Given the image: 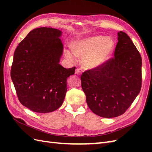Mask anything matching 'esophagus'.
<instances>
[{"label": "esophagus", "mask_w": 152, "mask_h": 152, "mask_svg": "<svg viewBox=\"0 0 152 152\" xmlns=\"http://www.w3.org/2000/svg\"><path fill=\"white\" fill-rule=\"evenodd\" d=\"M82 73V71L80 70V69H76L75 70V74H77V75H80V74H81Z\"/></svg>", "instance_id": "esophagus-1"}]
</instances>
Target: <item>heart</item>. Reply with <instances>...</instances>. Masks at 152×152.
Listing matches in <instances>:
<instances>
[{"label": "heart", "instance_id": "heart-1", "mask_svg": "<svg viewBox=\"0 0 152 152\" xmlns=\"http://www.w3.org/2000/svg\"><path fill=\"white\" fill-rule=\"evenodd\" d=\"M115 48L111 37L93 36L74 42L73 50L66 51V56L74 61L82 57V64L86 69H95L107 61Z\"/></svg>", "mask_w": 152, "mask_h": 152}]
</instances>
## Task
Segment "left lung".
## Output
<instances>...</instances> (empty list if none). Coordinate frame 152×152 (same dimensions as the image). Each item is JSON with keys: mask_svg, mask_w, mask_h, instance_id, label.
I'll return each instance as SVG.
<instances>
[{"mask_svg": "<svg viewBox=\"0 0 152 152\" xmlns=\"http://www.w3.org/2000/svg\"><path fill=\"white\" fill-rule=\"evenodd\" d=\"M114 57L81 76L82 88L91 110L101 117H118L140 91L142 58L130 37L118 33Z\"/></svg>", "mask_w": 152, "mask_h": 152, "instance_id": "obj_1", "label": "left lung"}]
</instances>
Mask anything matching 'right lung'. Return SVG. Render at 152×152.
Listing matches in <instances>:
<instances>
[{"label":"right lung","instance_id":"1","mask_svg":"<svg viewBox=\"0 0 152 152\" xmlns=\"http://www.w3.org/2000/svg\"><path fill=\"white\" fill-rule=\"evenodd\" d=\"M62 31L50 27L34 28L19 44L14 55L11 78L19 101L38 113H49L62 105L66 80L76 67L59 64L63 52Z\"/></svg>","mask_w":152,"mask_h":152}]
</instances>
